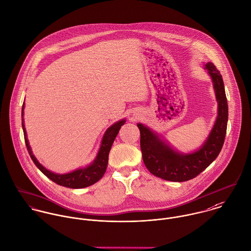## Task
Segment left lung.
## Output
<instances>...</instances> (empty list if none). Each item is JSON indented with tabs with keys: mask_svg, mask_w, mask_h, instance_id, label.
<instances>
[{
	"mask_svg": "<svg viewBox=\"0 0 251 251\" xmlns=\"http://www.w3.org/2000/svg\"><path fill=\"white\" fill-rule=\"evenodd\" d=\"M204 69L212 80L218 108L214 125L199 150L187 154L178 152L149 127L142 123L137 124L141 132L144 163L157 177L176 182L192 179L216 159L223 147L228 122V102L224 83L213 63L207 62Z\"/></svg>",
	"mask_w": 251,
	"mask_h": 251,
	"instance_id": "8db88e82",
	"label": "left lung"
}]
</instances>
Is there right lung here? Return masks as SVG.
Wrapping results in <instances>:
<instances>
[{"label": "right lung", "mask_w": 251, "mask_h": 251, "mask_svg": "<svg viewBox=\"0 0 251 251\" xmlns=\"http://www.w3.org/2000/svg\"><path fill=\"white\" fill-rule=\"evenodd\" d=\"M23 109H24V102L22 105V128H23V132H24L25 144H26L27 150H28V152H29L33 162L45 176H47L53 182H55L61 186L73 188V189L84 188V187L90 186L100 180V178L102 177V176L104 175L106 167H107L108 153L111 149V146H112L121 126L124 125V123L126 122L125 119L119 120L116 123L112 124L109 128H107V130L105 131V133L101 139L100 150L98 151V154H97L95 160L90 165H88L84 168L77 169V170L73 171L68 174L60 175V174L52 173L50 170L46 169L34 156L32 150H31V147L29 146L25 126L23 123Z\"/></svg>", "instance_id": "obj_1"}]
</instances>
